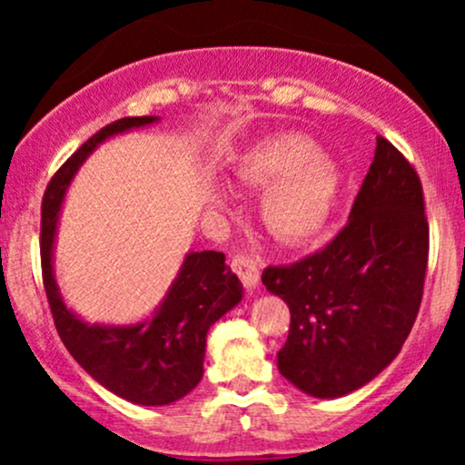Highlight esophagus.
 I'll use <instances>...</instances> for the list:
<instances>
[{"instance_id": "obj_1", "label": "esophagus", "mask_w": 465, "mask_h": 465, "mask_svg": "<svg viewBox=\"0 0 465 465\" xmlns=\"http://www.w3.org/2000/svg\"><path fill=\"white\" fill-rule=\"evenodd\" d=\"M232 269H233V273L240 277L242 286L247 288V292L258 291V286H260V269H258V264L253 262V260L236 258L232 262Z\"/></svg>"}]
</instances>
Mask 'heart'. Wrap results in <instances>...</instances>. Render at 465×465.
Listing matches in <instances>:
<instances>
[{
    "label": "heart",
    "instance_id": "b5f03b06",
    "mask_svg": "<svg viewBox=\"0 0 465 465\" xmlns=\"http://www.w3.org/2000/svg\"><path fill=\"white\" fill-rule=\"evenodd\" d=\"M232 181L264 188L262 221L282 244H303L317 238L332 218L339 196V165L306 137L271 135L240 157ZM210 210H221L218 192L207 196Z\"/></svg>",
    "mask_w": 465,
    "mask_h": 465
}]
</instances>
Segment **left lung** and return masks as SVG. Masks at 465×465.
<instances>
[{
	"label": "left lung",
	"instance_id": "8db88e82",
	"mask_svg": "<svg viewBox=\"0 0 465 465\" xmlns=\"http://www.w3.org/2000/svg\"><path fill=\"white\" fill-rule=\"evenodd\" d=\"M429 223L418 173L385 137L348 225L328 247L269 266L266 291L291 308L277 370L312 398H341L373 381L402 350L418 317Z\"/></svg>",
	"mask_w": 465,
	"mask_h": 465
}]
</instances>
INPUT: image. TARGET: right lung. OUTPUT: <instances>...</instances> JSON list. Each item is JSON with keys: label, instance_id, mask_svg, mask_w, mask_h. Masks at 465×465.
<instances>
[{"label": "right lung", "instance_id": "right-lung-1", "mask_svg": "<svg viewBox=\"0 0 465 465\" xmlns=\"http://www.w3.org/2000/svg\"><path fill=\"white\" fill-rule=\"evenodd\" d=\"M162 117H124L89 137L47 185L41 210V266L58 336L74 361L115 396L163 407L201 382L207 330L242 300V284L221 251H190L165 297L135 323H89L67 308L54 275L56 227L67 188L100 143Z\"/></svg>", "mask_w": 465, "mask_h": 465}]
</instances>
